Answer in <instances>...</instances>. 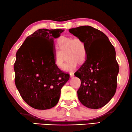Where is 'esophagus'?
<instances>
[{"label": "esophagus", "instance_id": "esophagus-1", "mask_svg": "<svg viewBox=\"0 0 132 132\" xmlns=\"http://www.w3.org/2000/svg\"><path fill=\"white\" fill-rule=\"evenodd\" d=\"M70 77H71V78H72L74 76V72H70Z\"/></svg>", "mask_w": 132, "mask_h": 132}]
</instances>
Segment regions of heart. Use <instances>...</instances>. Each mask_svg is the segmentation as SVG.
I'll list each match as a JSON object with an SVG mask.
<instances>
[{
  "label": "heart",
  "mask_w": 132,
  "mask_h": 132,
  "mask_svg": "<svg viewBox=\"0 0 132 132\" xmlns=\"http://www.w3.org/2000/svg\"><path fill=\"white\" fill-rule=\"evenodd\" d=\"M56 47L58 51L54 54V64L58 68H62L65 60L64 56L66 55L68 60L63 67L65 71L74 70L78 62H84L86 59L87 54L86 45L81 38L61 36L57 40Z\"/></svg>",
  "instance_id": "obj_1"
}]
</instances>
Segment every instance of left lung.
<instances>
[{
  "instance_id": "obj_1",
  "label": "left lung",
  "mask_w": 132,
  "mask_h": 132,
  "mask_svg": "<svg viewBox=\"0 0 132 132\" xmlns=\"http://www.w3.org/2000/svg\"><path fill=\"white\" fill-rule=\"evenodd\" d=\"M69 31L85 42L87 51L86 61L75 73L81 81L78 97L88 108H101L113 98L117 87L119 68L115 48L103 32L91 26L73 28Z\"/></svg>"
}]
</instances>
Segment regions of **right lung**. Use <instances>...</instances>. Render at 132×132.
Wrapping results in <instances>:
<instances>
[{
  "instance_id": "right-lung-1",
  "label": "right lung",
  "mask_w": 132,
  "mask_h": 132,
  "mask_svg": "<svg viewBox=\"0 0 132 132\" xmlns=\"http://www.w3.org/2000/svg\"><path fill=\"white\" fill-rule=\"evenodd\" d=\"M64 31L37 30L27 37L16 53L15 84L23 100L34 109L45 110L55 106L62 87L70 79L69 74L60 70L54 61V39Z\"/></svg>"
}]
</instances>
